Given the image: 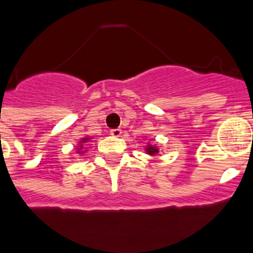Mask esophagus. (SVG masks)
Returning a JSON list of instances; mask_svg holds the SVG:
<instances>
[{"instance_id":"esophagus-1","label":"esophagus","mask_w":253,"mask_h":253,"mask_svg":"<svg viewBox=\"0 0 253 253\" xmlns=\"http://www.w3.org/2000/svg\"><path fill=\"white\" fill-rule=\"evenodd\" d=\"M121 133H123L121 129H112V130H111V134H112L113 137H120Z\"/></svg>"}]
</instances>
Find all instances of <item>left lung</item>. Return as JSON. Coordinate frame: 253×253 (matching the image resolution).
I'll use <instances>...</instances> for the list:
<instances>
[{"instance_id": "1", "label": "left lung", "mask_w": 253, "mask_h": 253, "mask_svg": "<svg viewBox=\"0 0 253 253\" xmlns=\"http://www.w3.org/2000/svg\"><path fill=\"white\" fill-rule=\"evenodd\" d=\"M145 152H146V154H149V156H156V154L160 152V149H158L157 145H152L148 142L146 148H145Z\"/></svg>"}]
</instances>
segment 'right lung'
<instances>
[{"instance_id":"obj_1","label":"right lung","mask_w":253,"mask_h":253,"mask_svg":"<svg viewBox=\"0 0 253 253\" xmlns=\"http://www.w3.org/2000/svg\"><path fill=\"white\" fill-rule=\"evenodd\" d=\"M91 140V137H83L82 140L79 141V146H78V153H84L85 150H84V144H87L88 141Z\"/></svg>"}]
</instances>
